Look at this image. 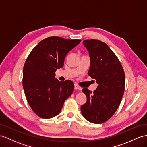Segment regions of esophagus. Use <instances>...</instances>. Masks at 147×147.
<instances>
[{
    "mask_svg": "<svg viewBox=\"0 0 147 147\" xmlns=\"http://www.w3.org/2000/svg\"><path fill=\"white\" fill-rule=\"evenodd\" d=\"M74 88L76 90H81L82 88L80 87H79V86L77 85V84H75V86H74Z\"/></svg>",
    "mask_w": 147,
    "mask_h": 147,
    "instance_id": "obj_1",
    "label": "esophagus"
}]
</instances>
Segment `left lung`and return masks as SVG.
Segmentation results:
<instances>
[{"label":"left lung","mask_w":147,"mask_h":147,"mask_svg":"<svg viewBox=\"0 0 147 147\" xmlns=\"http://www.w3.org/2000/svg\"><path fill=\"white\" fill-rule=\"evenodd\" d=\"M83 44L90 57L88 74L98 85L94 93L87 88L82 90L87 100L81 106V112L90 122L102 123L113 116L120 104L125 91V72L118 57L105 43L90 39Z\"/></svg>","instance_id":"8db88e82"}]
</instances>
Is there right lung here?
Wrapping results in <instances>:
<instances>
[{"instance_id":"1","label":"right lung","mask_w":147,"mask_h":147,"mask_svg":"<svg viewBox=\"0 0 147 147\" xmlns=\"http://www.w3.org/2000/svg\"><path fill=\"white\" fill-rule=\"evenodd\" d=\"M81 42L79 39L50 37L32 50L23 69V88L32 110L42 119L58 115L64 102L72 94L74 84L55 78L57 69L63 67L65 56Z\"/></svg>"}]
</instances>
